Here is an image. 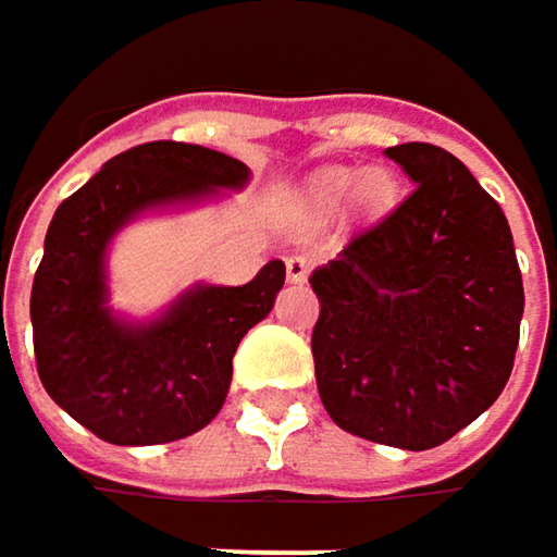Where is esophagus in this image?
Segmentation results:
<instances>
[{
  "instance_id": "esophagus-1",
  "label": "esophagus",
  "mask_w": 557,
  "mask_h": 557,
  "mask_svg": "<svg viewBox=\"0 0 557 557\" xmlns=\"http://www.w3.org/2000/svg\"><path fill=\"white\" fill-rule=\"evenodd\" d=\"M286 277L293 280V283H302V280L309 277V261L302 255L286 258Z\"/></svg>"
}]
</instances>
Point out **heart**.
<instances>
[{"label": "heart", "instance_id": "heart-1", "mask_svg": "<svg viewBox=\"0 0 557 557\" xmlns=\"http://www.w3.org/2000/svg\"><path fill=\"white\" fill-rule=\"evenodd\" d=\"M355 182L359 183L358 187L354 186ZM351 189H355V202H358L361 209H381V206H387L389 196H393L389 180L384 173H377V170H371V173H364V176L358 180L355 170L335 168L322 170L319 176L309 180V186H306V206H309L312 212H319V215L335 212V209L351 196Z\"/></svg>", "mask_w": 557, "mask_h": 557}]
</instances>
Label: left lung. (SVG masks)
Wrapping results in <instances>:
<instances>
[{"mask_svg":"<svg viewBox=\"0 0 557 557\" xmlns=\"http://www.w3.org/2000/svg\"><path fill=\"white\" fill-rule=\"evenodd\" d=\"M387 158L412 193L309 277L315 384L345 432L425 451L503 393L525 296L506 215L471 170L422 141Z\"/></svg>","mask_w":557,"mask_h":557,"instance_id":"left-lung-1","label":"left lung"}]
</instances>
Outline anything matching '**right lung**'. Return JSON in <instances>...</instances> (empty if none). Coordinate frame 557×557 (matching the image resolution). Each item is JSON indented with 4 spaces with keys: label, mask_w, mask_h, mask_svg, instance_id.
<instances>
[{
    "label": "right lung",
    "mask_w": 557,
    "mask_h": 557,
    "mask_svg": "<svg viewBox=\"0 0 557 557\" xmlns=\"http://www.w3.org/2000/svg\"><path fill=\"white\" fill-rule=\"evenodd\" d=\"M242 161L183 141H148L57 206L32 286L38 377L60 409L112 445H164L209 425L232 384L238 342L277 299L271 261L245 286H193L154 322L106 306V248L135 215L242 189Z\"/></svg>",
    "instance_id": "1"
}]
</instances>
